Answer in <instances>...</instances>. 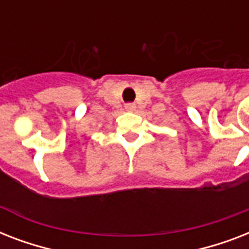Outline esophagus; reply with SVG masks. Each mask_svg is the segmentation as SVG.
Masks as SVG:
<instances>
[{"label": "esophagus", "instance_id": "34e87169", "mask_svg": "<svg viewBox=\"0 0 249 249\" xmlns=\"http://www.w3.org/2000/svg\"><path fill=\"white\" fill-rule=\"evenodd\" d=\"M125 109H126L128 112H133V111H136V105H134V103H128V105L125 106Z\"/></svg>", "mask_w": 249, "mask_h": 249}]
</instances>
